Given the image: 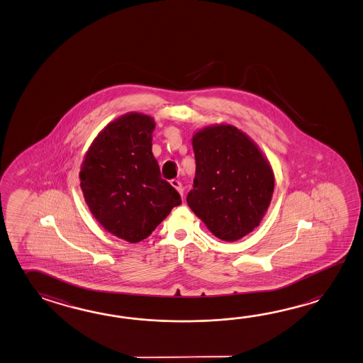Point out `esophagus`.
Returning a JSON list of instances; mask_svg holds the SVG:
<instances>
[{
	"label": "esophagus",
	"instance_id": "34e87169",
	"mask_svg": "<svg viewBox=\"0 0 363 363\" xmlns=\"http://www.w3.org/2000/svg\"><path fill=\"white\" fill-rule=\"evenodd\" d=\"M170 185L173 186V187L177 190L181 196H184V189H182V185H181L179 181H177V179H172V181H170Z\"/></svg>",
	"mask_w": 363,
	"mask_h": 363
}]
</instances>
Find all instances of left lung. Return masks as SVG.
Listing matches in <instances>:
<instances>
[{"label": "left lung", "instance_id": "obj_1", "mask_svg": "<svg viewBox=\"0 0 363 363\" xmlns=\"http://www.w3.org/2000/svg\"><path fill=\"white\" fill-rule=\"evenodd\" d=\"M195 178L187 204L218 240L238 241L264 218L274 174L266 155L246 133L215 123L194 133Z\"/></svg>", "mask_w": 363, "mask_h": 363}]
</instances>
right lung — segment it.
<instances>
[{"mask_svg": "<svg viewBox=\"0 0 363 363\" xmlns=\"http://www.w3.org/2000/svg\"><path fill=\"white\" fill-rule=\"evenodd\" d=\"M155 126L151 116L138 112L109 122L92 140L79 172L94 218L130 243L145 240L181 204L179 194L160 177L152 153Z\"/></svg>", "mask_w": 363, "mask_h": 363, "instance_id": "1", "label": "right lung"}]
</instances>
